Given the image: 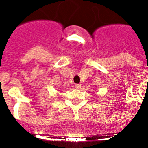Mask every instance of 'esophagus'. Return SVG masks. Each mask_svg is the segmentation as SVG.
<instances>
[{"instance_id":"obj_1","label":"esophagus","mask_w":148,"mask_h":148,"mask_svg":"<svg viewBox=\"0 0 148 148\" xmlns=\"http://www.w3.org/2000/svg\"><path fill=\"white\" fill-rule=\"evenodd\" d=\"M75 88H77V89H80V87H81V84H77L75 85Z\"/></svg>"}]
</instances>
